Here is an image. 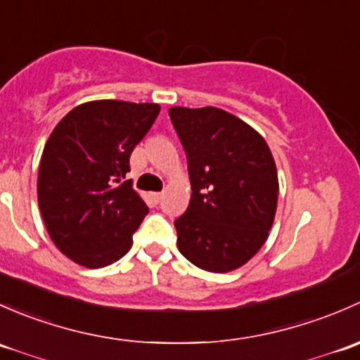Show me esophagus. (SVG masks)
<instances>
[{
  "label": "esophagus",
  "mask_w": 360,
  "mask_h": 360,
  "mask_svg": "<svg viewBox=\"0 0 360 360\" xmlns=\"http://www.w3.org/2000/svg\"><path fill=\"white\" fill-rule=\"evenodd\" d=\"M153 198H154L155 202H159V201H161V199H162V192H154Z\"/></svg>",
  "instance_id": "esophagus-1"
}]
</instances>
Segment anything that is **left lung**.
Returning a JSON list of instances; mask_svg holds the SVG:
<instances>
[{"instance_id":"obj_1","label":"left lung","mask_w":360,"mask_h":360,"mask_svg":"<svg viewBox=\"0 0 360 360\" xmlns=\"http://www.w3.org/2000/svg\"><path fill=\"white\" fill-rule=\"evenodd\" d=\"M192 195L175 220L176 244L207 272L239 269L265 244L277 210L276 161L265 139L227 110L172 107Z\"/></svg>"}]
</instances>
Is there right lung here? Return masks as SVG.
Returning <instances> with one entry per match:
<instances>
[{
    "label": "right lung",
    "mask_w": 360,
    "mask_h": 360,
    "mask_svg": "<svg viewBox=\"0 0 360 360\" xmlns=\"http://www.w3.org/2000/svg\"><path fill=\"white\" fill-rule=\"evenodd\" d=\"M161 107L94 100L55 126L39 162L38 202L55 246L79 265L102 269L123 258L149 213L133 191L129 155Z\"/></svg>",
    "instance_id": "add662e5"
}]
</instances>
